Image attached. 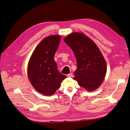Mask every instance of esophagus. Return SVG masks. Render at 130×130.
Segmentation results:
<instances>
[{"instance_id":"obj_1","label":"esophagus","mask_w":130,"mask_h":130,"mask_svg":"<svg viewBox=\"0 0 130 130\" xmlns=\"http://www.w3.org/2000/svg\"><path fill=\"white\" fill-rule=\"evenodd\" d=\"M68 76L69 77H73V73H70L69 74H68Z\"/></svg>"}]
</instances>
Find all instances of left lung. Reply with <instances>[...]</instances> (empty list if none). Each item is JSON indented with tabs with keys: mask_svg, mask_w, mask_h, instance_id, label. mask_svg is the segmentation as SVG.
Here are the masks:
<instances>
[{
	"mask_svg": "<svg viewBox=\"0 0 130 130\" xmlns=\"http://www.w3.org/2000/svg\"><path fill=\"white\" fill-rule=\"evenodd\" d=\"M76 58L77 69L73 79L88 91L96 89L103 82L107 66L96 45L81 33L74 32L64 39Z\"/></svg>",
	"mask_w": 130,
	"mask_h": 130,
	"instance_id": "obj_1",
	"label": "left lung"
}]
</instances>
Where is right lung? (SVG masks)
Listing matches in <instances>:
<instances>
[{"label":"right lung","instance_id":"obj_1","mask_svg":"<svg viewBox=\"0 0 130 130\" xmlns=\"http://www.w3.org/2000/svg\"><path fill=\"white\" fill-rule=\"evenodd\" d=\"M60 40L58 35L45 38L35 49L29 62V79L34 88L43 95H53L67 77L59 72L54 59Z\"/></svg>","mask_w":130,"mask_h":130}]
</instances>
